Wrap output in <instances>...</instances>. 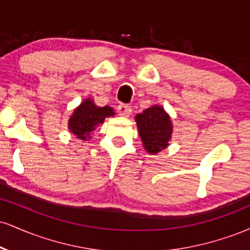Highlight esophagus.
<instances>
[{"label":"esophagus","instance_id":"1","mask_svg":"<svg viewBox=\"0 0 250 250\" xmlns=\"http://www.w3.org/2000/svg\"><path fill=\"white\" fill-rule=\"evenodd\" d=\"M117 110H119L120 115L123 117H128L131 114L130 105H127V104H120L119 107H117Z\"/></svg>","mask_w":250,"mask_h":250}]
</instances>
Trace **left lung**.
I'll return each mask as SVG.
<instances>
[{"label": "left lung", "instance_id": "obj_1", "mask_svg": "<svg viewBox=\"0 0 250 250\" xmlns=\"http://www.w3.org/2000/svg\"><path fill=\"white\" fill-rule=\"evenodd\" d=\"M143 147L149 154L155 155L166 149L171 139V120L161 105H153L135 116Z\"/></svg>", "mask_w": 250, "mask_h": 250}]
</instances>
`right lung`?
Returning a JSON list of instances; mask_svg holds the SVG:
<instances>
[{"instance_id":"right-lung-1","label":"right lung","mask_w":250,"mask_h":250,"mask_svg":"<svg viewBox=\"0 0 250 250\" xmlns=\"http://www.w3.org/2000/svg\"><path fill=\"white\" fill-rule=\"evenodd\" d=\"M114 115H115V111L109 105L97 107L93 100L85 99L74 110L73 115L68 121V128L77 139L87 141L91 137V131L95 130L97 125H102L105 117Z\"/></svg>"}]
</instances>
